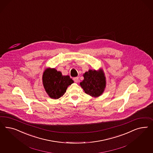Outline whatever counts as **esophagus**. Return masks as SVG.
I'll return each mask as SVG.
<instances>
[{
  "instance_id": "1",
  "label": "esophagus",
  "mask_w": 153,
  "mask_h": 153,
  "mask_svg": "<svg viewBox=\"0 0 153 153\" xmlns=\"http://www.w3.org/2000/svg\"><path fill=\"white\" fill-rule=\"evenodd\" d=\"M74 82H76V83H77V82H79V78L78 77H74Z\"/></svg>"
}]
</instances>
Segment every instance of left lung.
<instances>
[{"label":"left lung","instance_id":"left-lung-1","mask_svg":"<svg viewBox=\"0 0 153 153\" xmlns=\"http://www.w3.org/2000/svg\"><path fill=\"white\" fill-rule=\"evenodd\" d=\"M83 76L84 79L79 85L85 93L94 97L100 96L106 86V79L102 70H89Z\"/></svg>","mask_w":153,"mask_h":153}]
</instances>
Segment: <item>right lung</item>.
<instances>
[{
	"mask_svg": "<svg viewBox=\"0 0 153 153\" xmlns=\"http://www.w3.org/2000/svg\"><path fill=\"white\" fill-rule=\"evenodd\" d=\"M74 82L69 76H63L55 68H46L42 74L45 91L51 99H59L65 93L69 85Z\"/></svg>",
	"mask_w": 153,
	"mask_h": 153,
	"instance_id": "right-lung-1",
	"label": "right lung"
}]
</instances>
